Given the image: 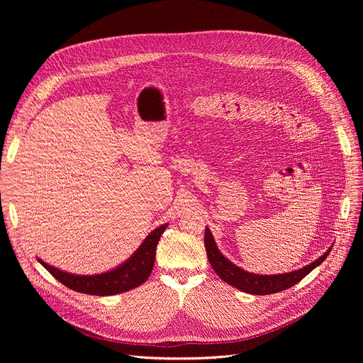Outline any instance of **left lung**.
Listing matches in <instances>:
<instances>
[{
    "label": "left lung",
    "mask_w": 363,
    "mask_h": 363,
    "mask_svg": "<svg viewBox=\"0 0 363 363\" xmlns=\"http://www.w3.org/2000/svg\"><path fill=\"white\" fill-rule=\"evenodd\" d=\"M203 244L206 248V255H208V262L213 266L217 276L221 277V280H224L227 284L241 291H245L248 294H257V296L279 293L297 284L303 277H306L310 272L315 270L325 262V258L329 255L333 247L330 245L323 252V255L318 258V260H315L310 264H306L301 269H297L289 273H280V274H258V273H250L238 267L233 262H230L228 258L218 250L214 235L208 227L205 228Z\"/></svg>",
    "instance_id": "obj_1"
}]
</instances>
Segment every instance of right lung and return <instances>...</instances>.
I'll return each instance as SVG.
<instances>
[{
    "label": "right lung",
    "instance_id": "right-lung-1",
    "mask_svg": "<svg viewBox=\"0 0 363 363\" xmlns=\"http://www.w3.org/2000/svg\"><path fill=\"white\" fill-rule=\"evenodd\" d=\"M168 223L155 228L146 235L138 250L128 258L126 262L118 267L97 273V274H74L65 270H60L55 266H50L41 258L37 257L38 263L50 273L53 274L60 283L66 287L93 296H113L128 290H132L142 283H145L153 269L155 254H157V245L161 235L167 230Z\"/></svg>",
    "mask_w": 363,
    "mask_h": 363
}]
</instances>
